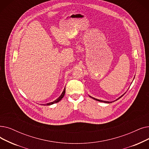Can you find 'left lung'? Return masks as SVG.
I'll return each mask as SVG.
<instances>
[{"mask_svg": "<svg viewBox=\"0 0 149 149\" xmlns=\"http://www.w3.org/2000/svg\"><path fill=\"white\" fill-rule=\"evenodd\" d=\"M125 93H124V94H123V95H122L120 97H119L118 99H116V100H118V99H119L120 98H121L123 96V95H124V94H125ZM89 97H91L92 99H94V100H97V101H99V102H104V103H112V102H114V101H116V100H114V101H113V102H108V101H103V100H99V99H95V98H94V97H92L91 96H90L89 95Z\"/></svg>", "mask_w": 149, "mask_h": 149, "instance_id": "obj_1", "label": "left lung"}]
</instances>
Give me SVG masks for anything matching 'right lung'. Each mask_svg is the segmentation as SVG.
Segmentation results:
<instances>
[{
	"label": "right lung",
	"mask_w": 149,
	"mask_h": 149,
	"mask_svg": "<svg viewBox=\"0 0 149 149\" xmlns=\"http://www.w3.org/2000/svg\"><path fill=\"white\" fill-rule=\"evenodd\" d=\"M65 92H66V89L64 88V90H63V93H62V94L60 95V96L57 99H56L55 100H54V102H50V103H46V104H42V105H51L54 104V103H57V102H60V101L63 99V97H64V94H65Z\"/></svg>",
	"instance_id": "obj_1"
}]
</instances>
